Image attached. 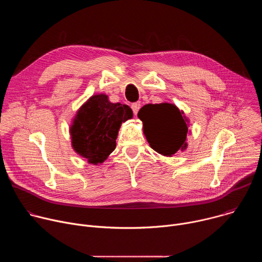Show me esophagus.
<instances>
[{
	"label": "esophagus",
	"mask_w": 262,
	"mask_h": 262,
	"mask_svg": "<svg viewBox=\"0 0 262 262\" xmlns=\"http://www.w3.org/2000/svg\"><path fill=\"white\" fill-rule=\"evenodd\" d=\"M130 107H132V110H133V112H134V114H135V115H137V113H138L139 110H140V107H141V102H140V101L134 102V103H132Z\"/></svg>",
	"instance_id": "1"
}]
</instances>
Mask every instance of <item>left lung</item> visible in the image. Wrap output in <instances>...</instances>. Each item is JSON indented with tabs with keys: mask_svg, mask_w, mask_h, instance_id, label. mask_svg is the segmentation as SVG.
<instances>
[{
	"mask_svg": "<svg viewBox=\"0 0 262 262\" xmlns=\"http://www.w3.org/2000/svg\"><path fill=\"white\" fill-rule=\"evenodd\" d=\"M138 117L150 147L157 152L171 157L186 147L188 125L176 105L172 103H148L141 107Z\"/></svg>",
	"mask_w": 262,
	"mask_h": 262,
	"instance_id": "1",
	"label": "left lung"
}]
</instances>
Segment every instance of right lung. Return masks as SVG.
<instances>
[{
	"mask_svg": "<svg viewBox=\"0 0 262 262\" xmlns=\"http://www.w3.org/2000/svg\"><path fill=\"white\" fill-rule=\"evenodd\" d=\"M133 117L132 108L110 102L107 96H92L78 112L70 128L72 147L90 164L102 163L116 147L122 122Z\"/></svg>",
	"mask_w": 262,
	"mask_h": 262,
	"instance_id": "obj_1",
	"label": "right lung"
}]
</instances>
